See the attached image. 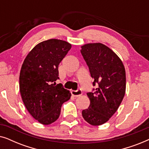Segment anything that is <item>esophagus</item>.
<instances>
[{
  "label": "esophagus",
  "mask_w": 149,
  "mask_h": 149,
  "mask_svg": "<svg viewBox=\"0 0 149 149\" xmlns=\"http://www.w3.org/2000/svg\"><path fill=\"white\" fill-rule=\"evenodd\" d=\"M71 94H72L74 97H79L82 95V90L81 89H77V90H72L71 91Z\"/></svg>",
  "instance_id": "34e87169"
}]
</instances>
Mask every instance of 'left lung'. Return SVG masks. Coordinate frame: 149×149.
Wrapping results in <instances>:
<instances>
[{"label": "left lung", "instance_id": "obj_1", "mask_svg": "<svg viewBox=\"0 0 149 149\" xmlns=\"http://www.w3.org/2000/svg\"><path fill=\"white\" fill-rule=\"evenodd\" d=\"M81 53L94 79L90 100L82 115L87 123L100 125L109 120L121 104L125 93L126 77L123 62L113 51L102 43H89L81 47Z\"/></svg>", "mask_w": 149, "mask_h": 149}]
</instances>
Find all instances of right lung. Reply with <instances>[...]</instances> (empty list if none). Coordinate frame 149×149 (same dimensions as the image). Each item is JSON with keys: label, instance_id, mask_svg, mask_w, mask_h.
I'll list each match as a JSON object with an SVG mask.
<instances>
[{"label": "right lung", "instance_id": "right-lung-1", "mask_svg": "<svg viewBox=\"0 0 149 149\" xmlns=\"http://www.w3.org/2000/svg\"><path fill=\"white\" fill-rule=\"evenodd\" d=\"M64 40L49 39L38 43L24 61L19 74V91L26 109L34 119L49 125L58 119L62 104L71 93L59 79L58 66L71 49Z\"/></svg>", "mask_w": 149, "mask_h": 149}]
</instances>
